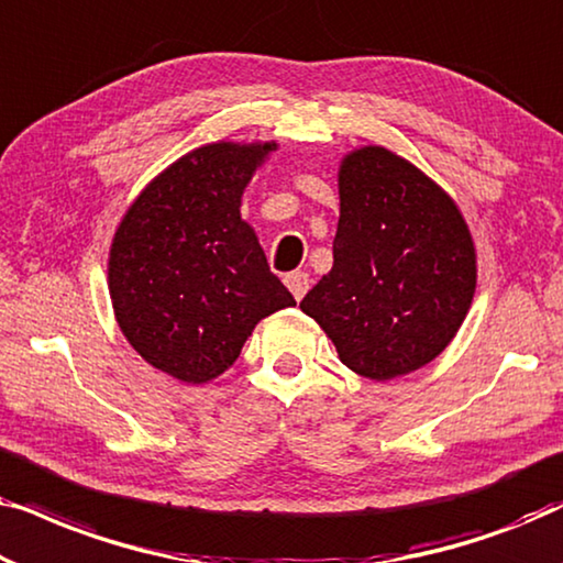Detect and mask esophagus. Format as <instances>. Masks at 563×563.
Wrapping results in <instances>:
<instances>
[{
    "mask_svg": "<svg viewBox=\"0 0 563 563\" xmlns=\"http://www.w3.org/2000/svg\"><path fill=\"white\" fill-rule=\"evenodd\" d=\"M284 284H287L291 297H295L299 302V299L307 295V289H310V276H307L305 272H291V274L284 276Z\"/></svg>",
    "mask_w": 563,
    "mask_h": 563,
    "instance_id": "esophagus-1",
    "label": "esophagus"
}]
</instances>
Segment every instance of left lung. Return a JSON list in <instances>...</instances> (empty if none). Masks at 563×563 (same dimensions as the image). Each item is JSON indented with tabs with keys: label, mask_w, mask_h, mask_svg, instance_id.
Segmentation results:
<instances>
[{
	"label": "left lung",
	"mask_w": 563,
	"mask_h": 563,
	"mask_svg": "<svg viewBox=\"0 0 563 563\" xmlns=\"http://www.w3.org/2000/svg\"><path fill=\"white\" fill-rule=\"evenodd\" d=\"M333 268L299 302L349 368L384 382L433 361L466 318L476 256L459 207L405 158L368 145L341 166Z\"/></svg>",
	"instance_id": "1"
}]
</instances>
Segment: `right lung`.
Instances as JSON below:
<instances>
[{
  "instance_id": "right-lung-1",
  "label": "right lung",
  "mask_w": 563,
  "mask_h": 563,
  "mask_svg": "<svg viewBox=\"0 0 563 563\" xmlns=\"http://www.w3.org/2000/svg\"><path fill=\"white\" fill-rule=\"evenodd\" d=\"M272 148L212 143L187 153L143 189L114 233L110 295L122 333L176 379H214L258 320L297 305L241 220L245 184Z\"/></svg>"
}]
</instances>
